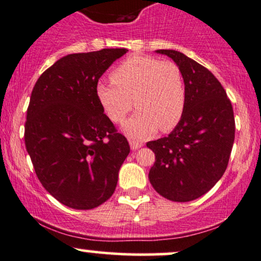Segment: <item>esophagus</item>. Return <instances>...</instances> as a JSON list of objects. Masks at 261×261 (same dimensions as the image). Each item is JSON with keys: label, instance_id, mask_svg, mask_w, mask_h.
<instances>
[{"label": "esophagus", "instance_id": "obj_1", "mask_svg": "<svg viewBox=\"0 0 261 261\" xmlns=\"http://www.w3.org/2000/svg\"><path fill=\"white\" fill-rule=\"evenodd\" d=\"M129 145H130L132 150H137V149L142 148L143 143L142 142H137V140H133V139H129Z\"/></svg>", "mask_w": 261, "mask_h": 261}]
</instances>
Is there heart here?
Listing matches in <instances>:
<instances>
[{
    "mask_svg": "<svg viewBox=\"0 0 261 261\" xmlns=\"http://www.w3.org/2000/svg\"><path fill=\"white\" fill-rule=\"evenodd\" d=\"M111 82L97 84V99L115 123L124 121L134 101L138 111L123 125L129 139L142 142L159 128L173 129L185 115L186 83L174 62L134 55L112 70Z\"/></svg>",
    "mask_w": 261,
    "mask_h": 261,
    "instance_id": "b5f03b06",
    "label": "heart"
}]
</instances>
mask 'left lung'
<instances>
[{"label": "left lung", "mask_w": 261, "mask_h": 261, "mask_svg": "<svg viewBox=\"0 0 261 261\" xmlns=\"http://www.w3.org/2000/svg\"><path fill=\"white\" fill-rule=\"evenodd\" d=\"M156 52L172 58L182 70L187 105L167 137L146 143L155 152L149 179L164 198L185 203L209 192L225 173L234 142L233 109L209 69L182 52Z\"/></svg>", "instance_id": "1"}]
</instances>
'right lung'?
<instances>
[{"label":"right lung","mask_w":261,"mask_h":261,"mask_svg":"<svg viewBox=\"0 0 261 261\" xmlns=\"http://www.w3.org/2000/svg\"><path fill=\"white\" fill-rule=\"evenodd\" d=\"M127 51L67 55L39 76L32 91L27 151L44 188L72 209H94L111 198L130 151L96 95L100 76Z\"/></svg>","instance_id":"add662e5"}]
</instances>
